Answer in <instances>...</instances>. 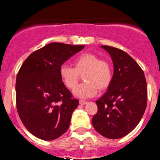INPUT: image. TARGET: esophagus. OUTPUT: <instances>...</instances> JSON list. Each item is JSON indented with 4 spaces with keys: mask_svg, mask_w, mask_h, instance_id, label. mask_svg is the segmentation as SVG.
I'll list each match as a JSON object with an SVG mask.
<instances>
[{
    "mask_svg": "<svg viewBox=\"0 0 160 160\" xmlns=\"http://www.w3.org/2000/svg\"><path fill=\"white\" fill-rule=\"evenodd\" d=\"M87 101H83V100H80V104H81V105H84V104H87Z\"/></svg>",
    "mask_w": 160,
    "mask_h": 160,
    "instance_id": "34e87169",
    "label": "esophagus"
}]
</instances>
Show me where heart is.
Wrapping results in <instances>:
<instances>
[{"instance_id":"b5f03b06","label":"heart","mask_w":160,"mask_h":160,"mask_svg":"<svg viewBox=\"0 0 160 160\" xmlns=\"http://www.w3.org/2000/svg\"><path fill=\"white\" fill-rule=\"evenodd\" d=\"M73 67L62 64L59 68V77L65 86L73 89L83 75L84 83L73 90L76 96L81 98L93 97L98 90H104L112 80V67L108 61L101 59L98 55L91 52L80 54L73 60Z\"/></svg>"}]
</instances>
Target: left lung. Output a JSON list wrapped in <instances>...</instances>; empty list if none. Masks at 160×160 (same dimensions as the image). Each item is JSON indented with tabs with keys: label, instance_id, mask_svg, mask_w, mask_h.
<instances>
[{
	"label": "left lung",
	"instance_id": "left-lung-1",
	"mask_svg": "<svg viewBox=\"0 0 160 160\" xmlns=\"http://www.w3.org/2000/svg\"><path fill=\"white\" fill-rule=\"evenodd\" d=\"M112 59L114 74L107 92L96 101L98 112L92 118L95 130L116 139L130 133L139 123L147 104L144 72L123 50L101 46Z\"/></svg>",
	"mask_w": 160,
	"mask_h": 160
}]
</instances>
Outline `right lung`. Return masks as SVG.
Wrapping results in <instances>:
<instances>
[{"mask_svg":"<svg viewBox=\"0 0 160 160\" xmlns=\"http://www.w3.org/2000/svg\"><path fill=\"white\" fill-rule=\"evenodd\" d=\"M84 48L52 42L33 52L16 77V107L22 123L40 139L51 141L65 133L79 104L59 77V68Z\"/></svg>","mask_w":160,"mask_h":160,"instance_id":"add662e5","label":"right lung"}]
</instances>
